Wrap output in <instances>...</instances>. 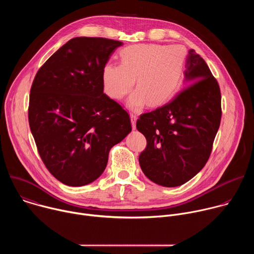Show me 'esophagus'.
<instances>
[{"label": "esophagus", "mask_w": 254, "mask_h": 254, "mask_svg": "<svg viewBox=\"0 0 254 254\" xmlns=\"http://www.w3.org/2000/svg\"><path fill=\"white\" fill-rule=\"evenodd\" d=\"M136 116L133 115V114H130V123H131V127H132V129H135V123H136Z\"/></svg>", "instance_id": "obj_1"}]
</instances>
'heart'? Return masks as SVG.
<instances>
[{
	"instance_id": "obj_1",
	"label": "heart",
	"mask_w": 254,
	"mask_h": 254,
	"mask_svg": "<svg viewBox=\"0 0 254 254\" xmlns=\"http://www.w3.org/2000/svg\"><path fill=\"white\" fill-rule=\"evenodd\" d=\"M121 64L106 63L102 69L105 93L122 99L134 85L127 104L134 111L148 102L160 106L177 92L182 80L187 53L180 45L134 44L124 48Z\"/></svg>"
}]
</instances>
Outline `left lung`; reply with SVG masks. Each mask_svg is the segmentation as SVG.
Segmentation results:
<instances>
[{
	"label": "left lung",
	"instance_id": "8db88e82",
	"mask_svg": "<svg viewBox=\"0 0 254 254\" xmlns=\"http://www.w3.org/2000/svg\"><path fill=\"white\" fill-rule=\"evenodd\" d=\"M183 90L136 122L147 138L138 158L143 174L163 187H178L207 163L221 121V94L204 59L189 50Z\"/></svg>",
	"mask_w": 254,
	"mask_h": 254
}]
</instances>
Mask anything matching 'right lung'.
I'll return each instance as SVG.
<instances>
[{"label": "right lung", "instance_id": "obj_1", "mask_svg": "<svg viewBox=\"0 0 254 254\" xmlns=\"http://www.w3.org/2000/svg\"><path fill=\"white\" fill-rule=\"evenodd\" d=\"M122 45L106 38L71 39L33 81L30 129L46 168L67 186L99 178L111 149L131 131L128 114L103 93L102 69Z\"/></svg>", "mask_w": 254, "mask_h": 254}]
</instances>
